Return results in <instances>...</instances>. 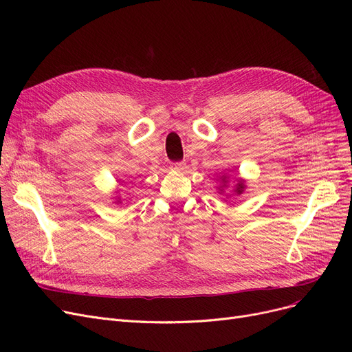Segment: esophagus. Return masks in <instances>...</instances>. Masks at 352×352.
<instances>
[{
    "instance_id": "esophagus-1",
    "label": "esophagus",
    "mask_w": 352,
    "mask_h": 352,
    "mask_svg": "<svg viewBox=\"0 0 352 352\" xmlns=\"http://www.w3.org/2000/svg\"><path fill=\"white\" fill-rule=\"evenodd\" d=\"M184 166H186V164H184L182 161H177V162H173V164H171V168H173V170H177V171L184 170Z\"/></svg>"
}]
</instances>
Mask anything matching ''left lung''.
<instances>
[{"label": "left lung", "instance_id": "1", "mask_svg": "<svg viewBox=\"0 0 352 352\" xmlns=\"http://www.w3.org/2000/svg\"><path fill=\"white\" fill-rule=\"evenodd\" d=\"M223 181H226V178L223 179ZM227 182V181H226ZM244 191V184H243V181H239L238 184H236V190H235V192L236 194H241Z\"/></svg>", "mask_w": 352, "mask_h": 352}]
</instances>
